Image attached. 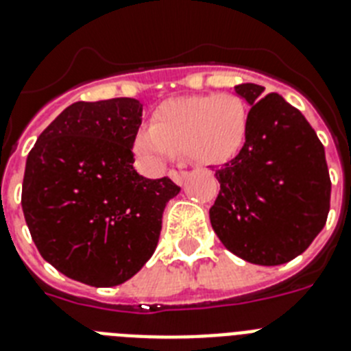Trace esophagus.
I'll return each mask as SVG.
<instances>
[{
	"mask_svg": "<svg viewBox=\"0 0 351 351\" xmlns=\"http://www.w3.org/2000/svg\"><path fill=\"white\" fill-rule=\"evenodd\" d=\"M169 176L173 178V182L182 185L185 182V178H187V171H169Z\"/></svg>",
	"mask_w": 351,
	"mask_h": 351,
	"instance_id": "1",
	"label": "esophagus"
}]
</instances>
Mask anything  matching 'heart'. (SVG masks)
<instances>
[{"label":"heart","mask_w":351,"mask_h":351,"mask_svg":"<svg viewBox=\"0 0 351 351\" xmlns=\"http://www.w3.org/2000/svg\"><path fill=\"white\" fill-rule=\"evenodd\" d=\"M248 137V108L235 94L187 96L160 103L152 126L135 135L134 148L149 164L184 152L194 164L219 166L241 152Z\"/></svg>","instance_id":"1"}]
</instances>
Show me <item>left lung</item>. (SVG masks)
<instances>
[{
	"mask_svg": "<svg viewBox=\"0 0 351 351\" xmlns=\"http://www.w3.org/2000/svg\"><path fill=\"white\" fill-rule=\"evenodd\" d=\"M252 105L241 152L216 169L221 189L210 223L225 248L258 266L302 255L323 230L332 182L325 148L298 108L280 94L241 84Z\"/></svg>",
	"mask_w": 351,
	"mask_h": 351,
	"instance_id": "obj_1",
	"label": "left lung"
}]
</instances>
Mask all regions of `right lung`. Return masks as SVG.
Listing matches in <instances>:
<instances>
[{
	"mask_svg": "<svg viewBox=\"0 0 351 351\" xmlns=\"http://www.w3.org/2000/svg\"><path fill=\"white\" fill-rule=\"evenodd\" d=\"M141 121L143 105L134 98L76 101L28 153L26 225L44 261L73 280L119 285L157 248L164 208L180 187L134 169Z\"/></svg>",
	"mask_w": 351,
	"mask_h": 351,
	"instance_id": "1",
	"label": "right lung"
}]
</instances>
